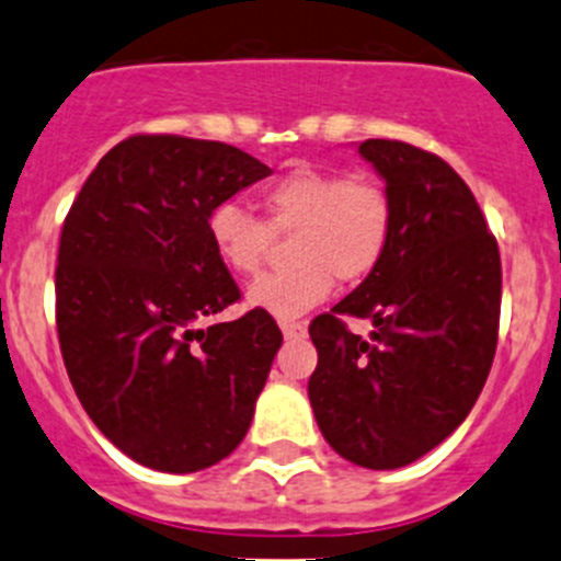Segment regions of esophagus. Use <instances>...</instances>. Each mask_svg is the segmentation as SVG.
<instances>
[{
	"label": "esophagus",
	"instance_id": "34e87169",
	"mask_svg": "<svg viewBox=\"0 0 561 561\" xmlns=\"http://www.w3.org/2000/svg\"><path fill=\"white\" fill-rule=\"evenodd\" d=\"M279 329L290 340V336H301L307 331V323H301V320H279Z\"/></svg>",
	"mask_w": 561,
	"mask_h": 561
}]
</instances>
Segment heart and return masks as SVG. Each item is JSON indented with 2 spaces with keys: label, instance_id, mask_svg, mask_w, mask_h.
Here are the masks:
<instances>
[{
  "label": "heart",
  "instance_id": "1",
  "mask_svg": "<svg viewBox=\"0 0 561 561\" xmlns=\"http://www.w3.org/2000/svg\"><path fill=\"white\" fill-rule=\"evenodd\" d=\"M265 221L236 203H219L205 219L216 257L238 276L263 268L271 232L296 230L290 260L296 265L249 287V304L276 318H293L325 301L334 282L353 285L386 257L394 230V199L373 175L298 167L260 194Z\"/></svg>",
  "mask_w": 561,
  "mask_h": 561
}]
</instances>
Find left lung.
Returning a JSON list of instances; mask_svg holds the SVG:
<instances>
[{"label": "left lung", "instance_id": "left-lung-1", "mask_svg": "<svg viewBox=\"0 0 561 561\" xmlns=\"http://www.w3.org/2000/svg\"><path fill=\"white\" fill-rule=\"evenodd\" d=\"M358 153L394 199L378 268L309 323V402L325 442L364 469H400L469 416L491 373L502 257L463 178L436 153L367 139ZM347 317L374 320L364 341Z\"/></svg>", "mask_w": 561, "mask_h": 561}]
</instances>
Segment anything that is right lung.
Instances as JSON below:
<instances>
[{"label":"right lung","mask_w":561,"mask_h":561,"mask_svg":"<svg viewBox=\"0 0 561 561\" xmlns=\"http://www.w3.org/2000/svg\"><path fill=\"white\" fill-rule=\"evenodd\" d=\"M268 175L232 145L136 134L98 161L65 216L54 274L65 369L98 431L148 469H208L252 425L282 331L257 307L208 323L241 290L205 219Z\"/></svg>","instance_id":"1"}]
</instances>
